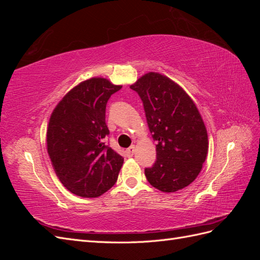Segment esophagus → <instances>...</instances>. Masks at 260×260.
Segmentation results:
<instances>
[{
  "label": "esophagus",
  "instance_id": "esophagus-1",
  "mask_svg": "<svg viewBox=\"0 0 260 260\" xmlns=\"http://www.w3.org/2000/svg\"><path fill=\"white\" fill-rule=\"evenodd\" d=\"M135 152H136V146L131 145L129 148H127V151H125V155H127V157H132Z\"/></svg>",
  "mask_w": 260,
  "mask_h": 260
}]
</instances>
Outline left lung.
Wrapping results in <instances>:
<instances>
[{"instance_id":"1","label":"left lung","mask_w":260,"mask_h":260,"mask_svg":"<svg viewBox=\"0 0 260 260\" xmlns=\"http://www.w3.org/2000/svg\"><path fill=\"white\" fill-rule=\"evenodd\" d=\"M142 100L156 161L145 169L151 185L165 193L182 190L198 178L208 153L205 123L190 95L167 76L147 73L130 85Z\"/></svg>"}]
</instances>
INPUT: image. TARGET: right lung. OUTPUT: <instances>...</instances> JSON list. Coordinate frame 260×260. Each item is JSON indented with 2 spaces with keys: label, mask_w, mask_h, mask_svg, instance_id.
Returning <instances> with one entry per match:
<instances>
[{
  "label": "right lung",
  "mask_w": 260,
  "mask_h": 260,
  "mask_svg": "<svg viewBox=\"0 0 260 260\" xmlns=\"http://www.w3.org/2000/svg\"><path fill=\"white\" fill-rule=\"evenodd\" d=\"M106 78L84 80L54 108L46 131V145L55 174L69 192L99 198L117 181L123 157L104 143L108 99L121 89Z\"/></svg>",
  "instance_id": "1"
}]
</instances>
